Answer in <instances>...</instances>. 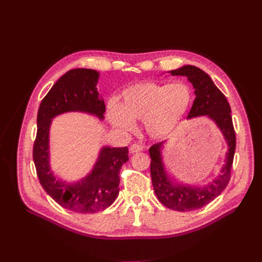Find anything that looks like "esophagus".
Instances as JSON below:
<instances>
[{
    "label": "esophagus",
    "mask_w": 262,
    "mask_h": 262,
    "mask_svg": "<svg viewBox=\"0 0 262 262\" xmlns=\"http://www.w3.org/2000/svg\"><path fill=\"white\" fill-rule=\"evenodd\" d=\"M141 150H143V145H142V144L134 143L130 146V153L131 154H136L138 152H141Z\"/></svg>",
    "instance_id": "obj_1"
}]
</instances>
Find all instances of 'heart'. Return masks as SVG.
Wrapping results in <instances>:
<instances>
[{
  "label": "heart",
  "mask_w": 262,
  "mask_h": 262,
  "mask_svg": "<svg viewBox=\"0 0 262 262\" xmlns=\"http://www.w3.org/2000/svg\"><path fill=\"white\" fill-rule=\"evenodd\" d=\"M192 102V92L184 83H140L125 89L121 106L110 101L108 117L117 128L136 130L134 120H144L149 136H167L180 122Z\"/></svg>",
  "instance_id": "obj_1"
}]
</instances>
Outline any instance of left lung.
Listing matches in <instances>:
<instances>
[{
  "label": "left lung",
  "mask_w": 262,
  "mask_h": 262,
  "mask_svg": "<svg viewBox=\"0 0 262 262\" xmlns=\"http://www.w3.org/2000/svg\"><path fill=\"white\" fill-rule=\"evenodd\" d=\"M170 73L171 75L186 76L194 89L195 99L189 112L188 119L208 116L216 123L228 145L226 164L222 167L221 173L211 184L204 187L186 186L177 182L175 184L168 177L163 163L162 147L165 142L150 146V176L157 199L166 208L179 212H189L209 204L228 185L236 147V134L231 116V106L224 94L214 85L211 77L204 71L193 66H185L171 71Z\"/></svg>",
  "instance_id": "obj_1"
}]
</instances>
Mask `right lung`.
<instances>
[{"instance_id":"add662e5","label":"right lung","mask_w":262,"mask_h":262,"mask_svg":"<svg viewBox=\"0 0 262 262\" xmlns=\"http://www.w3.org/2000/svg\"><path fill=\"white\" fill-rule=\"evenodd\" d=\"M97 71L73 69L62 75L39 106L33 157L40 185L52 199L73 212L90 214L110 207L119 193L121 166L129 161L128 147H102L90 175L75 184L55 179L49 165V130L52 118L83 112L104 119L105 102L99 98Z\"/></svg>"}]
</instances>
